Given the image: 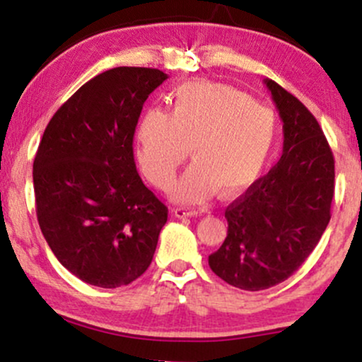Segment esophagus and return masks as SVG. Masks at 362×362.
<instances>
[{"label":"esophagus","instance_id":"esophagus-1","mask_svg":"<svg viewBox=\"0 0 362 362\" xmlns=\"http://www.w3.org/2000/svg\"><path fill=\"white\" fill-rule=\"evenodd\" d=\"M173 213H175V216L177 218H192V216H197V214H201V211H195V209H192V207H175V209H173Z\"/></svg>","mask_w":362,"mask_h":362}]
</instances>
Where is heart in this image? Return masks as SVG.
Here are the masks:
<instances>
[{
	"mask_svg": "<svg viewBox=\"0 0 362 362\" xmlns=\"http://www.w3.org/2000/svg\"><path fill=\"white\" fill-rule=\"evenodd\" d=\"M279 134L276 114L248 93L216 81H187L168 95V112L146 110L136 124V158L153 185L167 189L187 155L194 163L173 189L197 202L216 190L236 195L267 167Z\"/></svg>",
	"mask_w": 362,
	"mask_h": 362,
	"instance_id": "obj_1",
	"label": "heart"
}]
</instances>
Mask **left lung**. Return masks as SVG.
<instances>
[{
  "instance_id": "8db88e82",
  "label": "left lung",
  "mask_w": 362,
  "mask_h": 362,
  "mask_svg": "<svg viewBox=\"0 0 362 362\" xmlns=\"http://www.w3.org/2000/svg\"><path fill=\"white\" fill-rule=\"evenodd\" d=\"M282 119V156L224 211L228 235L209 267L224 282L262 291L300 269L322 238L335 189V161L313 114L264 80Z\"/></svg>"
}]
</instances>
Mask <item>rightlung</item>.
<instances>
[{
    "label": "right lung",
    "mask_w": 362,
    "mask_h": 362,
    "mask_svg": "<svg viewBox=\"0 0 362 362\" xmlns=\"http://www.w3.org/2000/svg\"><path fill=\"white\" fill-rule=\"evenodd\" d=\"M167 78L129 66L97 74L52 115L37 149L39 226L57 260L91 286L143 276L167 223L168 207L143 184L132 151L144 102Z\"/></svg>",
    "instance_id": "add662e5"
}]
</instances>
